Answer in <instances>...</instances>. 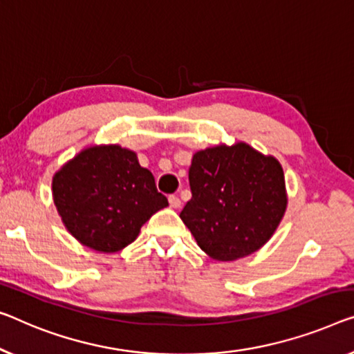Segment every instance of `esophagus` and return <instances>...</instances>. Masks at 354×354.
<instances>
[{"label":"esophagus","mask_w":354,"mask_h":354,"mask_svg":"<svg viewBox=\"0 0 354 354\" xmlns=\"http://www.w3.org/2000/svg\"><path fill=\"white\" fill-rule=\"evenodd\" d=\"M168 202H170V205H171L173 208L181 207V200H179L178 195H170V197H168Z\"/></svg>","instance_id":"34e87169"}]
</instances>
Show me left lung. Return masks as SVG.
<instances>
[{
  "label": "left lung",
  "instance_id": "1",
  "mask_svg": "<svg viewBox=\"0 0 354 354\" xmlns=\"http://www.w3.org/2000/svg\"><path fill=\"white\" fill-rule=\"evenodd\" d=\"M189 184L192 198L179 216L216 261H235L259 250L286 211L281 165L246 143L195 152Z\"/></svg>",
  "mask_w": 354,
  "mask_h": 354
}]
</instances>
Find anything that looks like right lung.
I'll return each mask as SVG.
<instances>
[{
    "label": "right lung",
    "instance_id": "1",
    "mask_svg": "<svg viewBox=\"0 0 354 354\" xmlns=\"http://www.w3.org/2000/svg\"><path fill=\"white\" fill-rule=\"evenodd\" d=\"M52 195L68 232L84 246L120 251L152 214L168 207L152 173L133 151L118 145L91 146L52 179Z\"/></svg>",
    "mask_w": 354,
    "mask_h": 354
}]
</instances>
